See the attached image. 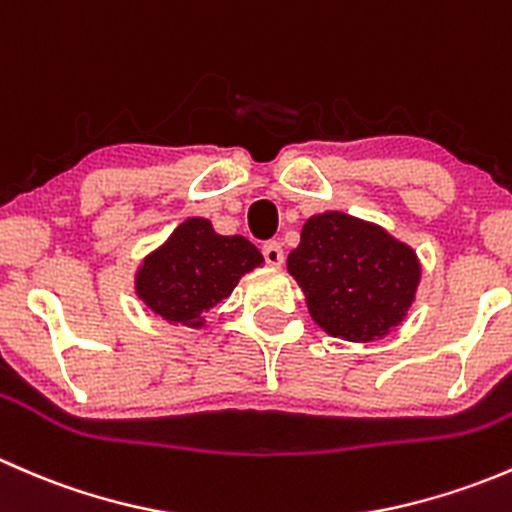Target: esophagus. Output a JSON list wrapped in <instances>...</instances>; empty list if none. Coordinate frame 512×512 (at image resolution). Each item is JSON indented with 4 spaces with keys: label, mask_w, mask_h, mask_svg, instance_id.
<instances>
[{
    "label": "esophagus",
    "mask_w": 512,
    "mask_h": 512,
    "mask_svg": "<svg viewBox=\"0 0 512 512\" xmlns=\"http://www.w3.org/2000/svg\"><path fill=\"white\" fill-rule=\"evenodd\" d=\"M262 255H265L267 265H272V267H280L282 260H285L282 245H280V242H275V240H270V242H265V245H262Z\"/></svg>",
    "instance_id": "esophagus-1"
}]
</instances>
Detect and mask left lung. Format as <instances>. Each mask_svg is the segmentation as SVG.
I'll use <instances>...</instances> for the list:
<instances>
[{"label":"left lung","instance_id":"left-lung-1","mask_svg":"<svg viewBox=\"0 0 512 512\" xmlns=\"http://www.w3.org/2000/svg\"><path fill=\"white\" fill-rule=\"evenodd\" d=\"M287 270L314 322L349 342H374L401 324L421 277L409 247L344 213L309 218Z\"/></svg>","mask_w":512,"mask_h":512}]
</instances>
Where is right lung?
Masks as SVG:
<instances>
[{
  "mask_svg": "<svg viewBox=\"0 0 512 512\" xmlns=\"http://www.w3.org/2000/svg\"><path fill=\"white\" fill-rule=\"evenodd\" d=\"M262 255L240 235H218L203 218L185 220L160 250L143 262L138 297L168 322L200 327Z\"/></svg>",
  "mask_w": 512,
  "mask_h": 512,
  "instance_id": "obj_1",
  "label": "right lung"
}]
</instances>
